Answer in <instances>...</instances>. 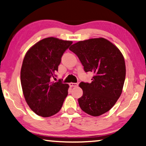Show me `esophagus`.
<instances>
[{
	"label": "esophagus",
	"mask_w": 146,
	"mask_h": 146,
	"mask_svg": "<svg viewBox=\"0 0 146 146\" xmlns=\"http://www.w3.org/2000/svg\"><path fill=\"white\" fill-rule=\"evenodd\" d=\"M69 85H70V87H77V86H78V83H70Z\"/></svg>",
	"instance_id": "obj_1"
}]
</instances>
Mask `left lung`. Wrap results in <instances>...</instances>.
Wrapping results in <instances>:
<instances>
[{
  "mask_svg": "<svg viewBox=\"0 0 146 146\" xmlns=\"http://www.w3.org/2000/svg\"><path fill=\"white\" fill-rule=\"evenodd\" d=\"M80 60L84 71L93 72L91 83L81 82L83 96L78 99L83 111L92 116L108 112L121 96L125 78L123 56L104 38L79 41L69 48Z\"/></svg>",
  "mask_w": 146,
  "mask_h": 146,
  "instance_id": "obj_1",
  "label": "left lung"
}]
</instances>
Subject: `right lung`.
<instances>
[{
	"label": "right lung",
	"instance_id": "1",
	"mask_svg": "<svg viewBox=\"0 0 146 146\" xmlns=\"http://www.w3.org/2000/svg\"><path fill=\"white\" fill-rule=\"evenodd\" d=\"M73 43L55 37L40 40L30 48L23 59L21 82L25 99L33 111L48 117L60 111L68 95L69 85L50 81L61 57Z\"/></svg>",
	"mask_w": 146,
	"mask_h": 146
}]
</instances>
